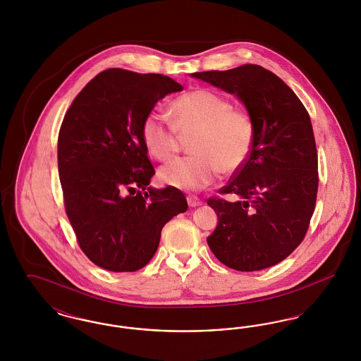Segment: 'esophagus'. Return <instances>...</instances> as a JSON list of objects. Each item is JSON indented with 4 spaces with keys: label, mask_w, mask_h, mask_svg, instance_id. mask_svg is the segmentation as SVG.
I'll return each instance as SVG.
<instances>
[{
    "label": "esophagus",
    "mask_w": 361,
    "mask_h": 361,
    "mask_svg": "<svg viewBox=\"0 0 361 361\" xmlns=\"http://www.w3.org/2000/svg\"><path fill=\"white\" fill-rule=\"evenodd\" d=\"M187 200H188L189 207H197L203 204V200L195 195H189Z\"/></svg>",
    "instance_id": "1"
}]
</instances>
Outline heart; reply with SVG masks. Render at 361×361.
<instances>
[{
    "label": "heart",
    "mask_w": 361,
    "mask_h": 361,
    "mask_svg": "<svg viewBox=\"0 0 361 361\" xmlns=\"http://www.w3.org/2000/svg\"><path fill=\"white\" fill-rule=\"evenodd\" d=\"M172 123L150 112L142 123V137L149 153L168 161L178 150L180 137L189 140L188 157L164 165L158 178L181 190H200L219 172H238L247 161L255 143V121L245 109L234 108L222 94L209 89L187 92L171 104Z\"/></svg>",
    "instance_id": "obj_1"
}]
</instances>
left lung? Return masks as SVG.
<instances>
[{"mask_svg":"<svg viewBox=\"0 0 361 361\" xmlns=\"http://www.w3.org/2000/svg\"><path fill=\"white\" fill-rule=\"evenodd\" d=\"M192 77L235 94L255 121L252 153L219 189L238 199L207 200L218 215L207 243L231 269L274 267L300 245L315 208L318 155L309 112L290 86L258 65Z\"/></svg>","mask_w":361,"mask_h":361,"instance_id":"left-lung-1","label":"left lung"}]
</instances>
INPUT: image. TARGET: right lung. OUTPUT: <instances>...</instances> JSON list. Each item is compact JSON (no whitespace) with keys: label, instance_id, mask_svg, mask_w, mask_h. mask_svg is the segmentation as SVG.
<instances>
[{"label":"right lung","instance_id":"right-lung-1","mask_svg":"<svg viewBox=\"0 0 361 361\" xmlns=\"http://www.w3.org/2000/svg\"><path fill=\"white\" fill-rule=\"evenodd\" d=\"M183 86L162 74L104 70L77 94L58 137V171L81 250L112 272H135L155 255L161 230L188 209L180 189L149 187L154 168L142 123Z\"/></svg>","mask_w":361,"mask_h":361}]
</instances>
